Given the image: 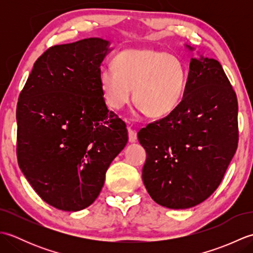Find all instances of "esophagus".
I'll use <instances>...</instances> for the list:
<instances>
[{"label":"esophagus","instance_id":"34e87169","mask_svg":"<svg viewBox=\"0 0 253 253\" xmlns=\"http://www.w3.org/2000/svg\"><path fill=\"white\" fill-rule=\"evenodd\" d=\"M128 140H129V142L137 141V133L135 130L130 129V128H128Z\"/></svg>","mask_w":253,"mask_h":253}]
</instances>
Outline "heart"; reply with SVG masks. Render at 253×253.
<instances>
[{
	"label": "heart",
	"mask_w": 253,
	"mask_h": 253,
	"mask_svg": "<svg viewBox=\"0 0 253 253\" xmlns=\"http://www.w3.org/2000/svg\"><path fill=\"white\" fill-rule=\"evenodd\" d=\"M113 65L99 74L102 94L112 109L126 105L132 88L139 109L151 116H165L178 105L186 84V69L178 57L152 49H129L118 53Z\"/></svg>",
	"instance_id": "b5f03b06"
}]
</instances>
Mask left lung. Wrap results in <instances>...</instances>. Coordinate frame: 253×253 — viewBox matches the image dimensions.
Here are the masks:
<instances>
[{
	"instance_id": "1",
	"label": "left lung",
	"mask_w": 253,
	"mask_h": 253,
	"mask_svg": "<svg viewBox=\"0 0 253 253\" xmlns=\"http://www.w3.org/2000/svg\"><path fill=\"white\" fill-rule=\"evenodd\" d=\"M238 137L237 95L222 65L191 58L180 103L138 132L147 152L142 180L149 195L169 209L203 202L221 184Z\"/></svg>"
}]
</instances>
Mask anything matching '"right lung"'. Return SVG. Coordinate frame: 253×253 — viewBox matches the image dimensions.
<instances>
[{"label": "right lung", "instance_id": "1", "mask_svg": "<svg viewBox=\"0 0 253 253\" xmlns=\"http://www.w3.org/2000/svg\"><path fill=\"white\" fill-rule=\"evenodd\" d=\"M107 45L88 38L49 47L18 98V165L42 200L63 211L94 202L128 141L126 124L107 110L100 88Z\"/></svg>", "mask_w": 253, "mask_h": 253}]
</instances>
